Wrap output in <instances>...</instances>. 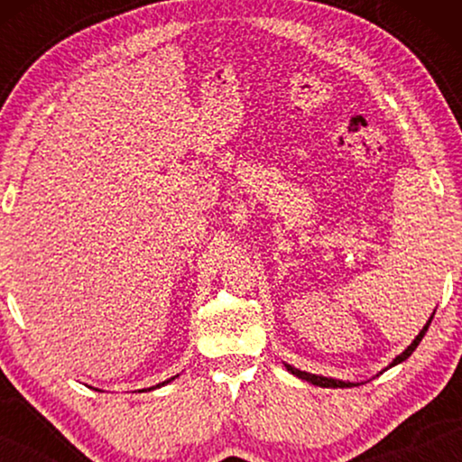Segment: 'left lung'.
<instances>
[{
    "label": "left lung",
    "instance_id": "1",
    "mask_svg": "<svg viewBox=\"0 0 462 462\" xmlns=\"http://www.w3.org/2000/svg\"><path fill=\"white\" fill-rule=\"evenodd\" d=\"M435 315V313H433ZM433 315L431 318H429V321L425 324V328H422V330L419 332V337H416L414 340H412V345L408 346L406 351L403 353H400V356H397L393 362L389 364V368L391 365H397V364H402L403 359H408L410 356H412V351L416 349V346H419V343L422 340V337H425V332L429 330V324H431V319H433ZM286 368H288V372H292L294 376H299V378H302V381H307V383H311V384H318V387H332V389H346V387H356L357 383H345V381H337V378H328V376H318V374H311V372H302V370H299V368H292V365H288L286 364Z\"/></svg>",
    "mask_w": 462,
    "mask_h": 462
}]
</instances>
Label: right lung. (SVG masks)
I'll list each match as a JSON object with an SVG mask.
<instances>
[{"instance_id": "1", "label": "right lung", "mask_w": 462, "mask_h": 462, "mask_svg": "<svg viewBox=\"0 0 462 462\" xmlns=\"http://www.w3.org/2000/svg\"><path fill=\"white\" fill-rule=\"evenodd\" d=\"M170 381H174V378H170ZM170 381H163V383H160V384H155V387H149V391H151V389H157V387H163V384L170 383ZM143 391H144V389H143Z\"/></svg>"}]
</instances>
